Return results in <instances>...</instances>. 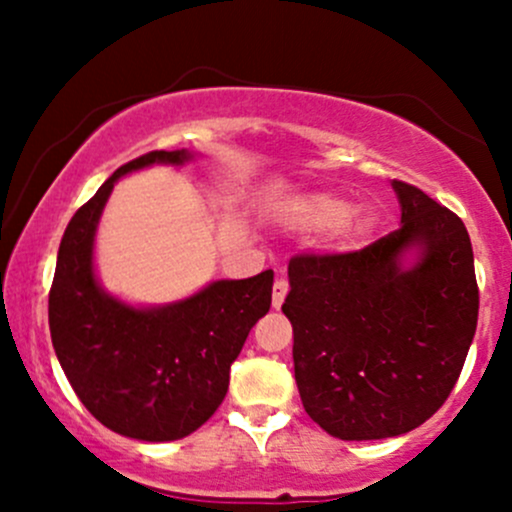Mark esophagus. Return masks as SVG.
<instances>
[{
	"label": "esophagus",
	"mask_w": 512,
	"mask_h": 512,
	"mask_svg": "<svg viewBox=\"0 0 512 512\" xmlns=\"http://www.w3.org/2000/svg\"><path fill=\"white\" fill-rule=\"evenodd\" d=\"M286 293H289V281H286V279H276L274 281V291H272V305H274V308H281V303H284Z\"/></svg>",
	"instance_id": "1"
}]
</instances>
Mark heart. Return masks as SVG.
Returning a JSON list of instances; mask_svg holds the SVG:
<instances>
[{
    "label": "heart",
    "mask_w": 512,
    "mask_h": 512,
    "mask_svg": "<svg viewBox=\"0 0 512 512\" xmlns=\"http://www.w3.org/2000/svg\"><path fill=\"white\" fill-rule=\"evenodd\" d=\"M289 216L313 231H337L339 245L344 248H354L375 228L373 211H356L351 199L334 192H315L296 199L289 207Z\"/></svg>",
    "instance_id": "obj_1"
}]
</instances>
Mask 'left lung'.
I'll return each instance as SVG.
<instances>
[{"mask_svg":"<svg viewBox=\"0 0 512 512\" xmlns=\"http://www.w3.org/2000/svg\"><path fill=\"white\" fill-rule=\"evenodd\" d=\"M402 226L356 252L291 257L284 315L310 419L342 440L402 436L455 387L477 332L479 289L462 219L392 180ZM416 249L411 268L403 255Z\"/></svg>","mask_w":512,"mask_h":512,"instance_id":"obj_1","label":"left lung"}]
</instances>
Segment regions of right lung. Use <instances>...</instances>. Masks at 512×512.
Here are the masks:
<instances>
[{
    "instance_id": "1",
    "label": "right lung",
    "mask_w": 512,
    "mask_h": 512,
    "mask_svg": "<svg viewBox=\"0 0 512 512\" xmlns=\"http://www.w3.org/2000/svg\"><path fill=\"white\" fill-rule=\"evenodd\" d=\"M149 151L117 168L64 231L48 315L57 361L81 404L120 436L166 443L197 431L228 392L231 363L269 313L274 272L223 279L185 301L134 308L93 272V238L115 182L151 163L190 161Z\"/></svg>"
}]
</instances>
